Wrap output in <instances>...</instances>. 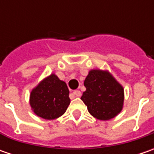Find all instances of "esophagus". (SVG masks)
<instances>
[{
  "instance_id": "1",
  "label": "esophagus",
  "mask_w": 154,
  "mask_h": 154,
  "mask_svg": "<svg viewBox=\"0 0 154 154\" xmlns=\"http://www.w3.org/2000/svg\"><path fill=\"white\" fill-rule=\"evenodd\" d=\"M74 95H75L76 97H80L81 96V92L79 91V90H77V91H74Z\"/></svg>"
}]
</instances>
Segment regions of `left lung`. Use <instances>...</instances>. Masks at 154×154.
I'll return each instance as SVG.
<instances>
[{
  "label": "left lung",
  "mask_w": 154,
  "mask_h": 154,
  "mask_svg": "<svg viewBox=\"0 0 154 154\" xmlns=\"http://www.w3.org/2000/svg\"><path fill=\"white\" fill-rule=\"evenodd\" d=\"M84 86L86 91L80 98L92 116L105 121L121 112L124 100L123 87L108 71L91 70Z\"/></svg>",
  "instance_id": "1"
}]
</instances>
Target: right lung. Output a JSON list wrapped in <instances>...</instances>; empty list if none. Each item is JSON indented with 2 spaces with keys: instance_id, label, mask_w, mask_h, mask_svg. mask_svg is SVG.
<instances>
[{
  "instance_id": "1",
  "label": "right lung",
  "mask_w": 154,
  "mask_h": 154,
  "mask_svg": "<svg viewBox=\"0 0 154 154\" xmlns=\"http://www.w3.org/2000/svg\"><path fill=\"white\" fill-rule=\"evenodd\" d=\"M67 84L55 74L45 78L31 92L30 104L33 112L47 120L62 116L70 103Z\"/></svg>"
}]
</instances>
